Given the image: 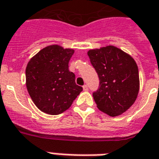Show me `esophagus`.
Wrapping results in <instances>:
<instances>
[{
    "instance_id": "esophagus-1",
    "label": "esophagus",
    "mask_w": 159,
    "mask_h": 159,
    "mask_svg": "<svg viewBox=\"0 0 159 159\" xmlns=\"http://www.w3.org/2000/svg\"><path fill=\"white\" fill-rule=\"evenodd\" d=\"M83 89H84V91H87V90L89 89V88H88V86H87V84H84V85H83Z\"/></svg>"
}]
</instances>
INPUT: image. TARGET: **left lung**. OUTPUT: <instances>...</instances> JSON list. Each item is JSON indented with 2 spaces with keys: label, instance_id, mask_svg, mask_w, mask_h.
Wrapping results in <instances>:
<instances>
[{
  "label": "left lung",
  "instance_id": "left-lung-1",
  "mask_svg": "<svg viewBox=\"0 0 159 159\" xmlns=\"http://www.w3.org/2000/svg\"><path fill=\"white\" fill-rule=\"evenodd\" d=\"M99 78L93 92L97 107L111 116L122 114L132 107L139 90V74L134 59L114 46L88 52Z\"/></svg>",
  "mask_w": 159,
  "mask_h": 159
}]
</instances>
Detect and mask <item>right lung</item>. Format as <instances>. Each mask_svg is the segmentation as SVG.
Listing matches in <instances>:
<instances>
[{"label": "right lung", "mask_w": 159, "mask_h": 159, "mask_svg": "<svg viewBox=\"0 0 159 159\" xmlns=\"http://www.w3.org/2000/svg\"><path fill=\"white\" fill-rule=\"evenodd\" d=\"M75 51L51 45L30 59L26 69L27 91L40 111L58 115L69 109L83 88L75 83V75L69 70Z\"/></svg>", "instance_id": "add662e5"}]
</instances>
